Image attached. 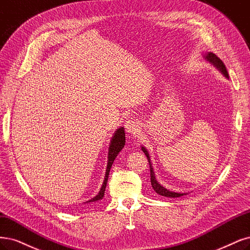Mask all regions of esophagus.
Instances as JSON below:
<instances>
[{
  "label": "esophagus",
  "instance_id": "1",
  "mask_svg": "<svg viewBox=\"0 0 250 250\" xmlns=\"http://www.w3.org/2000/svg\"><path fill=\"white\" fill-rule=\"evenodd\" d=\"M125 128L127 132H129L132 135H135L140 132V123L139 121H135V120H128L125 123Z\"/></svg>",
  "mask_w": 250,
  "mask_h": 250
}]
</instances>
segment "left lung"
<instances>
[{"mask_svg": "<svg viewBox=\"0 0 250 250\" xmlns=\"http://www.w3.org/2000/svg\"><path fill=\"white\" fill-rule=\"evenodd\" d=\"M206 59L208 60L209 62H211L213 65L216 66L218 69L222 72V74L225 75L227 79H229V73H228V70L226 68V65L223 64V62L221 61V60L215 55L213 53H208L207 56H206ZM142 150L143 152L145 153L146 156H147L148 158V161H149V166H150V176H151V184H152V187L155 191H156L158 194L162 195V196H167V197H179V196H182L184 195L183 193H177V192H173V191H169L167 190V189H166L165 187H162L158 182L156 178H155V174L153 171V167H152V165H151V161H150V157H149V153L148 151L146 150L144 147H142Z\"/></svg>", "mask_w": 250, "mask_h": 250, "instance_id": "left-lung-1", "label": "left lung"}]
</instances>
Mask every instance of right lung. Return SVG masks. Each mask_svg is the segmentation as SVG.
<instances>
[{
	"mask_svg": "<svg viewBox=\"0 0 250 250\" xmlns=\"http://www.w3.org/2000/svg\"><path fill=\"white\" fill-rule=\"evenodd\" d=\"M124 146H125V131H124V128L122 127V128L118 129V130L115 132V135L113 136V139H111V142L109 145V150H108V160H107L105 178H104V181H103V184H102L100 191L95 197H93V199H91L87 203L99 201L102 199L103 196H104V191H105V187L107 184V179H108L110 167H111V166H113V162L116 159V157L118 156L119 152L124 148Z\"/></svg>",
	"mask_w": 250,
	"mask_h": 250,
	"instance_id": "right-lung-1",
	"label": "right lung"
}]
</instances>
